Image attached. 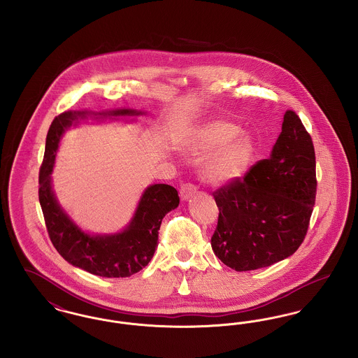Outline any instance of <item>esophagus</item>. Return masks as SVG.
<instances>
[{"label": "esophagus", "mask_w": 358, "mask_h": 358, "mask_svg": "<svg viewBox=\"0 0 358 358\" xmlns=\"http://www.w3.org/2000/svg\"><path fill=\"white\" fill-rule=\"evenodd\" d=\"M196 190H197V187H196L194 184H192V182H185V184H182V185H181V189H180V196H181V199H182V200H187V199H190V197L196 193Z\"/></svg>", "instance_id": "esophagus-1"}]
</instances>
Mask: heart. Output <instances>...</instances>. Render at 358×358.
<instances>
[{
  "label": "heart",
  "mask_w": 358,
  "mask_h": 358,
  "mask_svg": "<svg viewBox=\"0 0 358 358\" xmlns=\"http://www.w3.org/2000/svg\"><path fill=\"white\" fill-rule=\"evenodd\" d=\"M240 127L217 120L197 130L187 142V149L205 155L204 178L213 185H224L240 177L254 157V143L247 136H238Z\"/></svg>",
  "instance_id": "heart-1"
}]
</instances>
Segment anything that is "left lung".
<instances>
[{
	"instance_id": "1",
	"label": "left lung",
	"mask_w": 358,
	"mask_h": 358,
	"mask_svg": "<svg viewBox=\"0 0 358 358\" xmlns=\"http://www.w3.org/2000/svg\"><path fill=\"white\" fill-rule=\"evenodd\" d=\"M315 152L295 111L287 110L273 153L213 197L219 208L212 250L236 271L268 267L306 238L315 204Z\"/></svg>"
}]
</instances>
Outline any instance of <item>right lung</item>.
Returning <instances> with one entry per match:
<instances>
[{
  "label": "right lung",
  "instance_id": "right-lung-1",
  "mask_svg": "<svg viewBox=\"0 0 358 358\" xmlns=\"http://www.w3.org/2000/svg\"><path fill=\"white\" fill-rule=\"evenodd\" d=\"M87 113H63L52 122L38 174V200L53 247L69 263L103 278H126L145 268L158 245L162 219L180 204L178 192L166 184L148 187L130 225L111 236H90L60 209L51 189V173L64 129ZM134 110H117L110 115H138Z\"/></svg>",
  "mask_w": 358,
  "mask_h": 358
}]
</instances>
